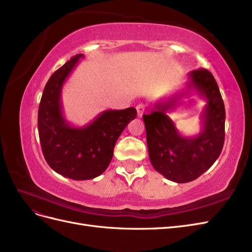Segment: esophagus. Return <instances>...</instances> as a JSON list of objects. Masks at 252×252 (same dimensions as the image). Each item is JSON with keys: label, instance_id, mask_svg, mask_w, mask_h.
Listing matches in <instances>:
<instances>
[{"label": "esophagus", "instance_id": "1", "mask_svg": "<svg viewBox=\"0 0 252 252\" xmlns=\"http://www.w3.org/2000/svg\"><path fill=\"white\" fill-rule=\"evenodd\" d=\"M136 110H137V114H138V117H142L143 113L145 111V105L143 103H138L136 105Z\"/></svg>", "mask_w": 252, "mask_h": 252}]
</instances>
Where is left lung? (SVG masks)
<instances>
[{"mask_svg": "<svg viewBox=\"0 0 252 252\" xmlns=\"http://www.w3.org/2000/svg\"><path fill=\"white\" fill-rule=\"evenodd\" d=\"M189 91L207 100L201 113L202 129L193 137L182 136L167 112ZM151 163L166 179L177 183L193 181L220 156L225 138V107L215 77L206 69L189 73L186 89L167 100L157 102L143 115Z\"/></svg>", "mask_w": 252, "mask_h": 252, "instance_id": "left-lung-1", "label": "left lung"}]
</instances>
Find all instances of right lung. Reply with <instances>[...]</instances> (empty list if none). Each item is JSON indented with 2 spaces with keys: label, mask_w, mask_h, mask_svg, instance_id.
<instances>
[{
  "label": "right lung",
  "mask_w": 252,
  "mask_h": 252,
  "mask_svg": "<svg viewBox=\"0 0 252 252\" xmlns=\"http://www.w3.org/2000/svg\"><path fill=\"white\" fill-rule=\"evenodd\" d=\"M83 54H77L56 70L45 86L38 107L37 128L40 147L49 166L73 180H89L100 176L113 157L115 143L129 121L135 108L107 110L90 124L73 126L63 113L62 89Z\"/></svg>",
  "instance_id": "1"
}]
</instances>
